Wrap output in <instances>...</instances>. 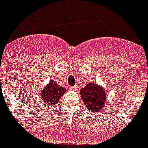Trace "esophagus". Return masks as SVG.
<instances>
[{"label": "esophagus", "instance_id": "1", "mask_svg": "<svg viewBox=\"0 0 148 148\" xmlns=\"http://www.w3.org/2000/svg\"><path fill=\"white\" fill-rule=\"evenodd\" d=\"M70 90H72V91H77V90H77V86H72V87H71V88H70Z\"/></svg>", "mask_w": 148, "mask_h": 148}]
</instances>
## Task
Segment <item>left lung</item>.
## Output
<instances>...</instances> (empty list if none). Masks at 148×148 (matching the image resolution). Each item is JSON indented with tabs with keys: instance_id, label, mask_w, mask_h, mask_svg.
<instances>
[{
	"instance_id": "1",
	"label": "left lung",
	"mask_w": 148,
	"mask_h": 148,
	"mask_svg": "<svg viewBox=\"0 0 148 148\" xmlns=\"http://www.w3.org/2000/svg\"><path fill=\"white\" fill-rule=\"evenodd\" d=\"M81 97L86 108L92 112L101 110L106 101V93L101 86L89 82L80 90Z\"/></svg>"
}]
</instances>
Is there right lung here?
<instances>
[{"label":"right lung","mask_w":148,"mask_h":148,"mask_svg":"<svg viewBox=\"0 0 148 148\" xmlns=\"http://www.w3.org/2000/svg\"><path fill=\"white\" fill-rule=\"evenodd\" d=\"M41 92L42 93L40 96L42 101H44L47 104V106L52 107L58 104L62 95L66 92V90L64 87L58 86L55 81L51 80L46 86H44Z\"/></svg>","instance_id":"obj_1"}]
</instances>
